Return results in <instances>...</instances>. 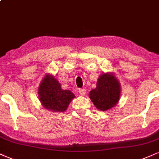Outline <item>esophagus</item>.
Returning a JSON list of instances; mask_svg holds the SVG:
<instances>
[{"label":"esophagus","mask_w":159,"mask_h":159,"mask_svg":"<svg viewBox=\"0 0 159 159\" xmlns=\"http://www.w3.org/2000/svg\"><path fill=\"white\" fill-rule=\"evenodd\" d=\"M79 93H80V95H85V93H86V90L84 89H79Z\"/></svg>","instance_id":"1"}]
</instances>
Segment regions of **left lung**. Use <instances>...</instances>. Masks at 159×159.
<instances>
[{
  "mask_svg": "<svg viewBox=\"0 0 159 159\" xmlns=\"http://www.w3.org/2000/svg\"><path fill=\"white\" fill-rule=\"evenodd\" d=\"M121 94L119 80L112 73L99 76L96 89L90 91L89 97L97 109L107 111L117 105Z\"/></svg>",
  "mask_w": 159,
  "mask_h": 159,
  "instance_id": "1",
  "label": "left lung"
}]
</instances>
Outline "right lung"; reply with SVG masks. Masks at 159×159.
Instances as JSON below:
<instances>
[{"mask_svg": "<svg viewBox=\"0 0 159 159\" xmlns=\"http://www.w3.org/2000/svg\"><path fill=\"white\" fill-rule=\"evenodd\" d=\"M39 100L43 107L53 112H63L75 97L70 91L62 90L54 76L47 74L38 89Z\"/></svg>", "mask_w": 159, "mask_h": 159, "instance_id": "right-lung-1", "label": "right lung"}]
</instances>
